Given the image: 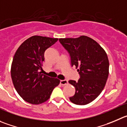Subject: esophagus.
I'll use <instances>...</instances> for the list:
<instances>
[{
  "instance_id": "esophagus-1",
  "label": "esophagus",
  "mask_w": 127,
  "mask_h": 127,
  "mask_svg": "<svg viewBox=\"0 0 127 127\" xmlns=\"http://www.w3.org/2000/svg\"><path fill=\"white\" fill-rule=\"evenodd\" d=\"M68 84V80L66 79L65 80H60V84L62 85H67Z\"/></svg>"
}]
</instances>
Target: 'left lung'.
<instances>
[{
	"instance_id": "obj_1",
	"label": "left lung",
	"mask_w": 127,
	"mask_h": 127,
	"mask_svg": "<svg viewBox=\"0 0 127 127\" xmlns=\"http://www.w3.org/2000/svg\"><path fill=\"white\" fill-rule=\"evenodd\" d=\"M68 52L72 66L79 68L80 78L77 82L68 81L75 88V94L70 100L84 105L94 101L105 86L109 73V61L104 49L90 37L59 38Z\"/></svg>"
}]
</instances>
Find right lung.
Masks as SVG:
<instances>
[{
    "mask_svg": "<svg viewBox=\"0 0 127 127\" xmlns=\"http://www.w3.org/2000/svg\"><path fill=\"white\" fill-rule=\"evenodd\" d=\"M57 38L34 35L25 40L17 50L11 65V77L19 95L28 103L46 102L60 80L42 74L44 53Z\"/></svg>",
    "mask_w": 127,
    "mask_h": 127,
    "instance_id": "obj_1",
    "label": "right lung"
}]
</instances>
